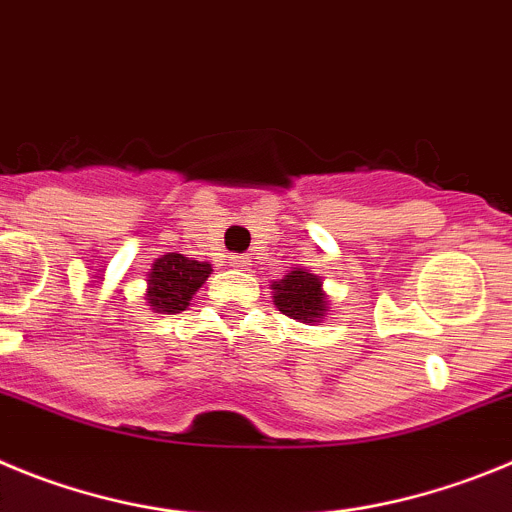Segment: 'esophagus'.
<instances>
[{
    "label": "esophagus",
    "instance_id": "esophagus-1",
    "mask_svg": "<svg viewBox=\"0 0 512 512\" xmlns=\"http://www.w3.org/2000/svg\"><path fill=\"white\" fill-rule=\"evenodd\" d=\"M229 265L237 267V270H242V267L250 265V257H247V255H232V257H229Z\"/></svg>",
    "mask_w": 512,
    "mask_h": 512
}]
</instances>
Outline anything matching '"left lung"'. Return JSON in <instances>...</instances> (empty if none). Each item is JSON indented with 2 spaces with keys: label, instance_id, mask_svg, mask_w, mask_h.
<instances>
[{
  "label": "left lung",
  "instance_id": "left-lung-1",
  "mask_svg": "<svg viewBox=\"0 0 512 512\" xmlns=\"http://www.w3.org/2000/svg\"><path fill=\"white\" fill-rule=\"evenodd\" d=\"M273 298L280 313L303 324L319 321L326 311L321 280L301 267H293L283 280L273 283Z\"/></svg>",
  "mask_w": 512,
  "mask_h": 512
}]
</instances>
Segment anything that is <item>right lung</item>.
<instances>
[{
    "mask_svg": "<svg viewBox=\"0 0 512 512\" xmlns=\"http://www.w3.org/2000/svg\"><path fill=\"white\" fill-rule=\"evenodd\" d=\"M211 265L188 260V257L168 252L155 260L150 278H147V303L158 313L186 311L193 293L209 278Z\"/></svg>",
    "mask_w": 512,
    "mask_h": 512,
    "instance_id": "obj_1",
    "label": "right lung"
}]
</instances>
